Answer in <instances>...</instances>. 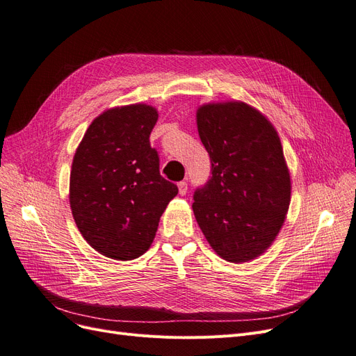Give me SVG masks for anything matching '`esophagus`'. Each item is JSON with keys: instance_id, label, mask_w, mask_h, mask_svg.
Listing matches in <instances>:
<instances>
[{"instance_id": "1", "label": "esophagus", "mask_w": 356, "mask_h": 356, "mask_svg": "<svg viewBox=\"0 0 356 356\" xmlns=\"http://www.w3.org/2000/svg\"><path fill=\"white\" fill-rule=\"evenodd\" d=\"M187 190H188V184L187 181H181L178 182V191L181 195H186L187 194Z\"/></svg>"}]
</instances>
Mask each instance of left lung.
<instances>
[{
    "label": "left lung",
    "instance_id": "obj_1",
    "mask_svg": "<svg viewBox=\"0 0 356 356\" xmlns=\"http://www.w3.org/2000/svg\"><path fill=\"white\" fill-rule=\"evenodd\" d=\"M197 129L211 177L194 191L193 211L222 259L244 263L277 236L291 203V177L280 138L261 112L244 102L197 109Z\"/></svg>",
    "mask_w": 356,
    "mask_h": 356
}]
</instances>
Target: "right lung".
Here are the masks:
<instances>
[{"label":"right lung","instance_id":"1","mask_svg":"<svg viewBox=\"0 0 356 356\" xmlns=\"http://www.w3.org/2000/svg\"><path fill=\"white\" fill-rule=\"evenodd\" d=\"M158 111L145 104L112 108L89 125L70 174V207L83 238L113 260L145 254L168 203L178 194L159 172L150 146Z\"/></svg>","mask_w":356,"mask_h":356}]
</instances>
